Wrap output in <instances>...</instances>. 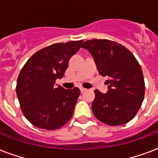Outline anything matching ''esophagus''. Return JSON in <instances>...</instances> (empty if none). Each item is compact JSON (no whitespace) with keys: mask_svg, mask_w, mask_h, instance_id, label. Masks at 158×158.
<instances>
[{"mask_svg":"<svg viewBox=\"0 0 158 158\" xmlns=\"http://www.w3.org/2000/svg\"><path fill=\"white\" fill-rule=\"evenodd\" d=\"M79 89H80V91H81V92H85L86 89H85V88H84V87H80Z\"/></svg>","mask_w":158,"mask_h":158,"instance_id":"esophagus-1","label":"esophagus"}]
</instances>
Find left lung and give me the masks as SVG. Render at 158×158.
I'll list each match as a JSON object with an SVG mask.
<instances>
[{"label":"left lung","instance_id":"8db88e82","mask_svg":"<svg viewBox=\"0 0 158 158\" xmlns=\"http://www.w3.org/2000/svg\"><path fill=\"white\" fill-rule=\"evenodd\" d=\"M81 47L91 53L100 74L109 78L106 94L94 91L91 107L95 117L110 126L129 122L145 96L144 76L138 61L125 46L109 40H89Z\"/></svg>","mask_w":158,"mask_h":158}]
</instances>
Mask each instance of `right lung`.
Returning <instances> with one entry per match:
<instances>
[{"label": "right lung", "mask_w": 158, "mask_h": 158, "mask_svg": "<svg viewBox=\"0 0 158 158\" xmlns=\"http://www.w3.org/2000/svg\"><path fill=\"white\" fill-rule=\"evenodd\" d=\"M82 43L81 40L48 45L35 52L21 69L16 92L23 115L34 126L55 130L72 118L80 90L56 87L55 83L63 77L69 59Z\"/></svg>", "instance_id": "add662e5"}]
</instances>
